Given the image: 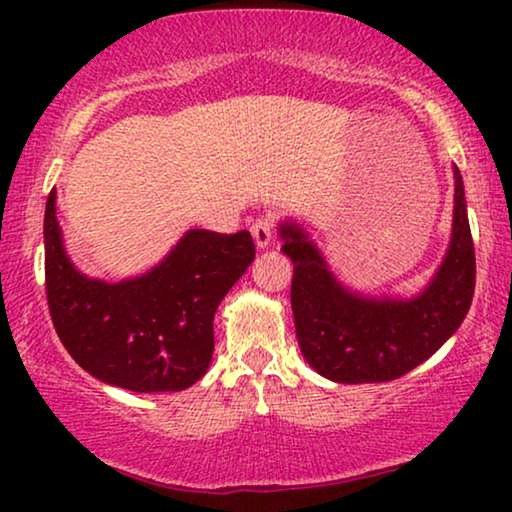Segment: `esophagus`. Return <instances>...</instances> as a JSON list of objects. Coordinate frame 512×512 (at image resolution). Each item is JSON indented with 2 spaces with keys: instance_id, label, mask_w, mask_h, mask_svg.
Instances as JSON below:
<instances>
[{
  "instance_id": "1",
  "label": "esophagus",
  "mask_w": 512,
  "mask_h": 512,
  "mask_svg": "<svg viewBox=\"0 0 512 512\" xmlns=\"http://www.w3.org/2000/svg\"><path fill=\"white\" fill-rule=\"evenodd\" d=\"M251 235H254V242H256L258 249H265L270 244V230L265 226H254Z\"/></svg>"
}]
</instances>
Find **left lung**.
<instances>
[{"label":"left lung","mask_w":512,"mask_h":512,"mask_svg":"<svg viewBox=\"0 0 512 512\" xmlns=\"http://www.w3.org/2000/svg\"><path fill=\"white\" fill-rule=\"evenodd\" d=\"M55 195L44 214L46 298L72 359L139 394L193 387L212 363L216 307L256 256L251 235L191 228L144 275L111 284L83 275L67 256Z\"/></svg>","instance_id":"left-lung-1"}]
</instances>
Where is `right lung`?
Segmentation results:
<instances>
[{
  "instance_id": "1",
  "label": "right lung",
  "mask_w": 512,
  "mask_h": 512,
  "mask_svg": "<svg viewBox=\"0 0 512 512\" xmlns=\"http://www.w3.org/2000/svg\"><path fill=\"white\" fill-rule=\"evenodd\" d=\"M279 235L293 263L291 310L300 352L331 382L396 380L429 359L471 307L475 249L457 167L450 247L431 282L412 298L356 296L333 277L303 228L284 223Z\"/></svg>"
}]
</instances>
